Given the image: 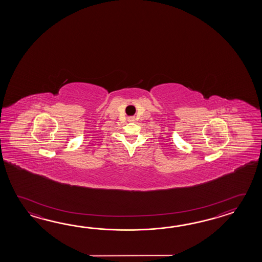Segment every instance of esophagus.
Wrapping results in <instances>:
<instances>
[{"mask_svg": "<svg viewBox=\"0 0 262 262\" xmlns=\"http://www.w3.org/2000/svg\"><path fill=\"white\" fill-rule=\"evenodd\" d=\"M129 121H134V118H130V119H129Z\"/></svg>", "mask_w": 262, "mask_h": 262, "instance_id": "1", "label": "esophagus"}]
</instances>
